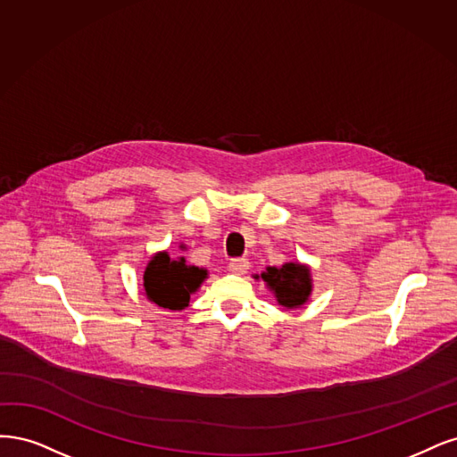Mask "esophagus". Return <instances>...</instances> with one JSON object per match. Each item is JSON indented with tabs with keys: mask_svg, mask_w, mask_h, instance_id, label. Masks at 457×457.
<instances>
[{
	"mask_svg": "<svg viewBox=\"0 0 457 457\" xmlns=\"http://www.w3.org/2000/svg\"><path fill=\"white\" fill-rule=\"evenodd\" d=\"M228 268H229V271H233V273L245 275L246 270H248V260H246V258H233V260L229 262Z\"/></svg>",
	"mask_w": 457,
	"mask_h": 457,
	"instance_id": "34e87169",
	"label": "esophagus"
}]
</instances>
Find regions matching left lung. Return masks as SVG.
<instances>
[{"instance_id": "8db88e82", "label": "left lung", "mask_w": 457, "mask_h": 457, "mask_svg": "<svg viewBox=\"0 0 457 457\" xmlns=\"http://www.w3.org/2000/svg\"><path fill=\"white\" fill-rule=\"evenodd\" d=\"M254 278H262L275 302L285 309L302 307L313 292L312 268L302 262H287L281 268L268 266L266 271L254 275Z\"/></svg>"}]
</instances>
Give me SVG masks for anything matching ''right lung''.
<instances>
[{
  "label": "right lung",
  "mask_w": 457,
  "mask_h": 457,
  "mask_svg": "<svg viewBox=\"0 0 457 457\" xmlns=\"http://www.w3.org/2000/svg\"><path fill=\"white\" fill-rule=\"evenodd\" d=\"M180 248L186 250V245ZM207 277V270L187 263L184 256L170 258L167 250H159L145 263L144 296L163 309L182 312Z\"/></svg>",
  "instance_id": "1"
}]
</instances>
